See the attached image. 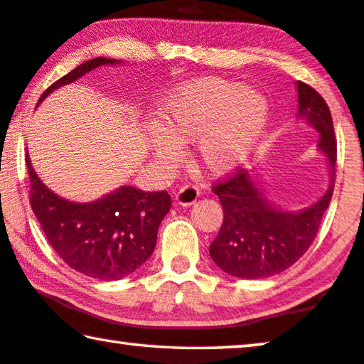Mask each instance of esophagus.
Segmentation results:
<instances>
[{"instance_id":"esophagus-1","label":"esophagus","mask_w":364,"mask_h":364,"mask_svg":"<svg viewBox=\"0 0 364 364\" xmlns=\"http://www.w3.org/2000/svg\"><path fill=\"white\" fill-rule=\"evenodd\" d=\"M199 194H200L199 188H197L196 184L188 183V184H184V186L180 191H178L176 196H175V199H176V202L180 205H191V204H194V202L197 200V197H199Z\"/></svg>"}]
</instances>
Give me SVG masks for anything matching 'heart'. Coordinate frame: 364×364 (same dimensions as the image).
I'll list each match as a JSON object with an SVG mask.
<instances>
[{
  "mask_svg": "<svg viewBox=\"0 0 364 364\" xmlns=\"http://www.w3.org/2000/svg\"><path fill=\"white\" fill-rule=\"evenodd\" d=\"M164 130L154 128L151 147L165 164L181 157L178 143L199 139L197 157L212 173L237 168L254 151L268 122V104L237 82L204 78L183 85L162 107Z\"/></svg>",
  "mask_w": 364,
  "mask_h": 364,
  "instance_id": "obj_1",
  "label": "heart"
}]
</instances>
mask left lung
<instances>
[{"mask_svg": "<svg viewBox=\"0 0 364 364\" xmlns=\"http://www.w3.org/2000/svg\"><path fill=\"white\" fill-rule=\"evenodd\" d=\"M297 115L316 128L318 147L328 157L329 189L316 204L291 213L269 205L247 170L236 168L215 183L212 191L223 207V225L210 244V255L225 273L236 278H268L292 267L315 241L334 193L337 141L331 110L310 85L297 82Z\"/></svg>", "mask_w": 364, "mask_h": 364, "instance_id": "1", "label": "left lung"}]
</instances>
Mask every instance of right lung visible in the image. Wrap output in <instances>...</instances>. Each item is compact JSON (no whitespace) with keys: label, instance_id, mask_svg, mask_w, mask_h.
I'll return each instance as SVG.
<instances>
[{"label":"right lung","instance_id":"add662e5","mask_svg":"<svg viewBox=\"0 0 364 364\" xmlns=\"http://www.w3.org/2000/svg\"><path fill=\"white\" fill-rule=\"evenodd\" d=\"M104 64H117V60H86L49 86L40 101L59 86L75 82ZM26 164L30 205L48 242L70 268L90 278L115 281L132 274L151 257L156 249L160 221L171 207L167 191L144 193L133 186H123L96 202L75 204L54 194L41 183L28 154Z\"/></svg>","mask_w":364,"mask_h":364}]
</instances>
